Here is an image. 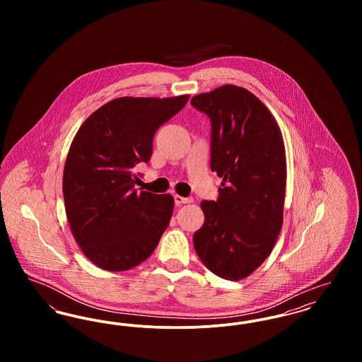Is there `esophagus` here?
<instances>
[{
	"instance_id": "1",
	"label": "esophagus",
	"mask_w": 362,
	"mask_h": 362,
	"mask_svg": "<svg viewBox=\"0 0 362 362\" xmlns=\"http://www.w3.org/2000/svg\"><path fill=\"white\" fill-rule=\"evenodd\" d=\"M173 199H175V205H177V206H180V205H183V204H191V202H192V198H191V197L186 198V197L175 195Z\"/></svg>"
}]
</instances>
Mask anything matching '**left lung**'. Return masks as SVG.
Here are the masks:
<instances>
[{
  "mask_svg": "<svg viewBox=\"0 0 362 362\" xmlns=\"http://www.w3.org/2000/svg\"><path fill=\"white\" fill-rule=\"evenodd\" d=\"M191 105L210 119V168L223 177L217 201L201 202L194 248L213 274L238 281L270 255L282 228L284 139L266 105L240 86L197 95Z\"/></svg>",
  "mask_w": 362,
  "mask_h": 362,
  "instance_id": "left-lung-1",
  "label": "left lung"
}]
</instances>
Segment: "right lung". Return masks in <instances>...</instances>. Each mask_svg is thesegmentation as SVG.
Instances as JSON below:
<instances>
[{
  "label": "right lung",
  "mask_w": 362,
  "mask_h": 362,
  "mask_svg": "<svg viewBox=\"0 0 362 362\" xmlns=\"http://www.w3.org/2000/svg\"><path fill=\"white\" fill-rule=\"evenodd\" d=\"M187 100V95L111 100L73 139L62 182L66 217L84 255L100 269L136 267L170 224L173 197L138 192L134 167L151 160L156 132Z\"/></svg>",
  "instance_id": "right-lung-1"
}]
</instances>
